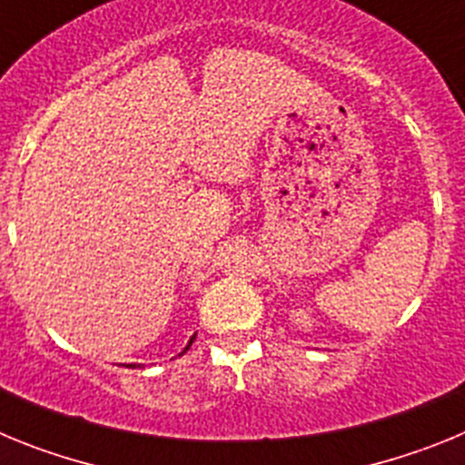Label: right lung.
Here are the masks:
<instances>
[{"instance_id": "1", "label": "right lung", "mask_w": 465, "mask_h": 465, "mask_svg": "<svg viewBox=\"0 0 465 465\" xmlns=\"http://www.w3.org/2000/svg\"><path fill=\"white\" fill-rule=\"evenodd\" d=\"M193 340H195V335H193V338H191V340H188V344H186V347H183V351H182V354H186L188 349H191ZM182 354H179V356H182ZM127 368H143V365H142V363H127Z\"/></svg>"}]
</instances>
